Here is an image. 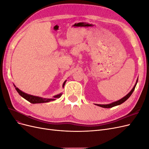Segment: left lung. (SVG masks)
<instances>
[{
  "mask_svg": "<svg viewBox=\"0 0 149 149\" xmlns=\"http://www.w3.org/2000/svg\"><path fill=\"white\" fill-rule=\"evenodd\" d=\"M137 81H138V80H137L136 84H135V86H134L133 89L131 90V91H130V93H129V94H127V95H126L125 96H124L123 98L120 99V100H119V101H118L114 102H112V103H111V104H96V105H97V106H98L102 107H104V108H111V107H114V106H118V105H120V104H121L122 103H123L124 102H125V101L126 100H127V99H128L130 96H131V94H132L133 91H134L135 88H136V84H137Z\"/></svg>",
  "mask_w": 149,
  "mask_h": 149,
  "instance_id": "obj_1",
  "label": "left lung"
}]
</instances>
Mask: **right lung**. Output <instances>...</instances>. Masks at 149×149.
Wrapping results in <instances>:
<instances>
[{"label": "right lung", "mask_w": 149, "mask_h": 149, "mask_svg": "<svg viewBox=\"0 0 149 149\" xmlns=\"http://www.w3.org/2000/svg\"><path fill=\"white\" fill-rule=\"evenodd\" d=\"M66 81H65L63 83V88L65 86ZM15 89L17 90L18 93H19L22 97H23L24 99H25L26 100H27L28 101H29L30 102L32 103V104L43 103V102H48L52 101H55L56 98L60 97V96L62 95V94L61 93V94H58V95H56L54 96L53 99H46V98H42L40 97L35 96H32V95H30V94H26L24 92H22V91H20L19 89H18L16 87H15Z\"/></svg>", "instance_id": "add662e5"}]
</instances>
